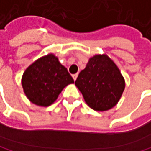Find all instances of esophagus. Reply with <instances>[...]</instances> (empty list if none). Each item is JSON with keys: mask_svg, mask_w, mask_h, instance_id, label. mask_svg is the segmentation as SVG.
<instances>
[{"mask_svg": "<svg viewBox=\"0 0 151 151\" xmlns=\"http://www.w3.org/2000/svg\"><path fill=\"white\" fill-rule=\"evenodd\" d=\"M78 73H75V74H73V79H74V80H76V79H77V78H78Z\"/></svg>", "mask_w": 151, "mask_h": 151, "instance_id": "esophagus-1", "label": "esophagus"}]
</instances>
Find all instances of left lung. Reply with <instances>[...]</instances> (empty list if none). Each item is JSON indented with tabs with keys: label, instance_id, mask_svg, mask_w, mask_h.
<instances>
[{
	"label": "left lung",
	"instance_id": "1",
	"mask_svg": "<svg viewBox=\"0 0 151 151\" xmlns=\"http://www.w3.org/2000/svg\"><path fill=\"white\" fill-rule=\"evenodd\" d=\"M90 108L105 111L118 103L125 81L114 61L106 54H96L90 58L86 66L75 81Z\"/></svg>",
	"mask_w": 151,
	"mask_h": 151
}]
</instances>
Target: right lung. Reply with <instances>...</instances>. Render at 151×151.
I'll return each mask as SVG.
<instances>
[{
	"label": "right lung",
	"mask_w": 151,
	"mask_h": 151,
	"mask_svg": "<svg viewBox=\"0 0 151 151\" xmlns=\"http://www.w3.org/2000/svg\"><path fill=\"white\" fill-rule=\"evenodd\" d=\"M74 80L53 53L42 56L24 72L21 85L30 102L47 107L58 99L62 90Z\"/></svg>",
	"instance_id": "add662e5"
}]
</instances>
